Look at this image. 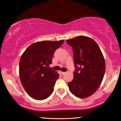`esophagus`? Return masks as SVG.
<instances>
[{"label":"esophagus","instance_id":"obj_1","mask_svg":"<svg viewBox=\"0 0 121 121\" xmlns=\"http://www.w3.org/2000/svg\"><path fill=\"white\" fill-rule=\"evenodd\" d=\"M61 75L62 76H64V75H65V74H66V72H61Z\"/></svg>","mask_w":121,"mask_h":121}]
</instances>
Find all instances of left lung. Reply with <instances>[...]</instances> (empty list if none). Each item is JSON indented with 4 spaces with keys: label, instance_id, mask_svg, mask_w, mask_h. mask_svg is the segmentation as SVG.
Returning <instances> with one entry per match:
<instances>
[{
    "label": "left lung",
    "instance_id": "1",
    "mask_svg": "<svg viewBox=\"0 0 121 121\" xmlns=\"http://www.w3.org/2000/svg\"><path fill=\"white\" fill-rule=\"evenodd\" d=\"M72 46L75 70L68 83L70 91L77 97L85 99L99 88L105 73V61L99 45L92 39L77 36L66 41Z\"/></svg>",
    "mask_w": 121,
    "mask_h": 121
}]
</instances>
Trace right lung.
<instances>
[{
	"label": "right lung",
	"instance_id": "obj_1",
	"mask_svg": "<svg viewBox=\"0 0 121 121\" xmlns=\"http://www.w3.org/2000/svg\"><path fill=\"white\" fill-rule=\"evenodd\" d=\"M63 43L64 40L36 42L29 46L21 56V82L26 92L33 99L43 100L54 91L59 74L48 67L52 63L54 52Z\"/></svg>",
	"mask_w": 121,
	"mask_h": 121
}]
</instances>
